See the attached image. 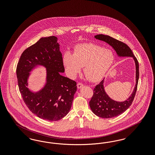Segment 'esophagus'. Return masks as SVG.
Returning <instances> with one entry per match:
<instances>
[{"label": "esophagus", "mask_w": 155, "mask_h": 155, "mask_svg": "<svg viewBox=\"0 0 155 155\" xmlns=\"http://www.w3.org/2000/svg\"><path fill=\"white\" fill-rule=\"evenodd\" d=\"M82 87H84V84H82V83L79 82V83H78V84H77V88H82Z\"/></svg>", "instance_id": "1"}]
</instances>
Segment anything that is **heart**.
Listing matches in <instances>:
<instances>
[{"label":"heart","instance_id":"heart-1","mask_svg":"<svg viewBox=\"0 0 155 155\" xmlns=\"http://www.w3.org/2000/svg\"><path fill=\"white\" fill-rule=\"evenodd\" d=\"M114 56L109 49L93 44L78 45L73 54L66 52L63 56V64L67 72L75 77L84 66V72L92 81L101 79L113 63Z\"/></svg>","mask_w":155,"mask_h":155}]
</instances>
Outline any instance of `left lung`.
Instances as JSON below:
<instances>
[{
	"instance_id": "8db88e82",
	"label": "left lung",
	"mask_w": 155,
	"mask_h": 155,
	"mask_svg": "<svg viewBox=\"0 0 155 155\" xmlns=\"http://www.w3.org/2000/svg\"><path fill=\"white\" fill-rule=\"evenodd\" d=\"M94 37L97 39L104 41L110 45L116 51L118 57L133 58L135 64V86L131 95L124 101H116L108 96L104 88V78L94 89V95L89 102L90 108L95 114L100 117L113 118L124 113L133 103L139 80V64L131 49L124 43L109 35L103 34L96 35Z\"/></svg>"
}]
</instances>
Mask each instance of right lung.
Returning a JSON list of instances; mask_svg holds the SVG:
<instances>
[{
	"instance_id": "obj_1",
	"label": "right lung",
	"mask_w": 155,
	"mask_h": 155,
	"mask_svg": "<svg viewBox=\"0 0 155 155\" xmlns=\"http://www.w3.org/2000/svg\"><path fill=\"white\" fill-rule=\"evenodd\" d=\"M40 66L46 69V82L41 90L32 91L28 88L30 72ZM63 73L57 37H42L22 52L16 70L18 88L27 106L38 117L58 121L70 110L77 83L63 76L61 73Z\"/></svg>"
}]
</instances>
